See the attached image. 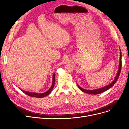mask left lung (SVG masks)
I'll return each instance as SVG.
<instances>
[{"instance_id":"8db88e82","label":"left lung","mask_w":129,"mask_h":129,"mask_svg":"<svg viewBox=\"0 0 129 129\" xmlns=\"http://www.w3.org/2000/svg\"><path fill=\"white\" fill-rule=\"evenodd\" d=\"M120 62H119V69H118V71L117 72V74L116 75V77L114 78V80L112 83H111L110 84L107 85L106 86H105L104 87H101L100 88H98V89H93V90H87V89H85L82 88V87H80L78 84H77V86L79 88V89L82 90V91H83L85 93H87L89 94H99L102 93L107 90H108L109 89H110V88H111L114 84L116 83V82H117V80L118 79V77L119 76V75L121 72V65H122V62H121V50L120 49Z\"/></svg>"}]
</instances>
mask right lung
Listing matches in <instances>:
<instances>
[{
	"mask_svg": "<svg viewBox=\"0 0 129 129\" xmlns=\"http://www.w3.org/2000/svg\"><path fill=\"white\" fill-rule=\"evenodd\" d=\"M55 73H54L53 75V81H52V84L51 87L50 88V89L47 90V91L44 92V93H37V92H29L28 91H25L21 90V89H20V90H21L22 92H23L24 93H25L27 95H28L31 97H37V98H43L44 97H45L46 96L49 94L52 91L53 87L54 86V84H55Z\"/></svg>",
	"mask_w": 129,
	"mask_h": 129,
	"instance_id": "1",
	"label": "right lung"
}]
</instances>
